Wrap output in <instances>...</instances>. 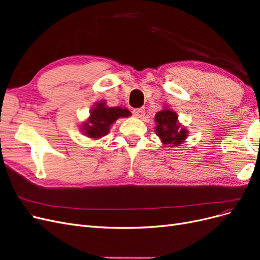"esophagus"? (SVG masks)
<instances>
[{
  "instance_id": "34e87169",
  "label": "esophagus",
  "mask_w": 260,
  "mask_h": 260,
  "mask_svg": "<svg viewBox=\"0 0 260 260\" xmlns=\"http://www.w3.org/2000/svg\"><path fill=\"white\" fill-rule=\"evenodd\" d=\"M133 115H135L137 118H142L145 115V109L144 108H137L133 111Z\"/></svg>"
}]
</instances>
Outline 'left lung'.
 <instances>
[{"mask_svg":"<svg viewBox=\"0 0 260 260\" xmlns=\"http://www.w3.org/2000/svg\"><path fill=\"white\" fill-rule=\"evenodd\" d=\"M154 121L156 122L155 133L162 144L175 147L185 142L188 131L179 122L178 114L169 106H165L160 112H157Z\"/></svg>","mask_w":260,"mask_h":260,"instance_id":"1","label":"left lung"}]
</instances>
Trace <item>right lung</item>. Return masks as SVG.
<instances>
[{
  "label": "right lung",
  "instance_id": "right-lung-1",
  "mask_svg": "<svg viewBox=\"0 0 260 260\" xmlns=\"http://www.w3.org/2000/svg\"><path fill=\"white\" fill-rule=\"evenodd\" d=\"M131 116L129 109L121 106L108 107L106 101L95 102L92 106L88 119L80 125V130L85 137L98 140L107 136L112 125L119 118H128Z\"/></svg>",
  "mask_w": 260,
  "mask_h": 260
}]
</instances>
